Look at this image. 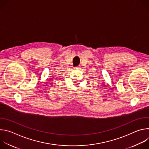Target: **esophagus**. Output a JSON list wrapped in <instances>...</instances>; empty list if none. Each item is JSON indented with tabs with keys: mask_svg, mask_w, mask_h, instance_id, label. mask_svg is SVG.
Returning <instances> with one entry per match:
<instances>
[{
	"mask_svg": "<svg viewBox=\"0 0 149 149\" xmlns=\"http://www.w3.org/2000/svg\"><path fill=\"white\" fill-rule=\"evenodd\" d=\"M74 68H75V69H80V67H74Z\"/></svg>",
	"mask_w": 149,
	"mask_h": 149,
	"instance_id": "34e87169",
	"label": "esophagus"
}]
</instances>
